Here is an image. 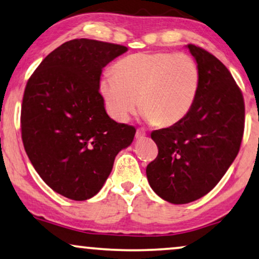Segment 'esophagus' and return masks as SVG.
Here are the masks:
<instances>
[{
	"label": "esophagus",
	"mask_w": 259,
	"mask_h": 259,
	"mask_svg": "<svg viewBox=\"0 0 259 259\" xmlns=\"http://www.w3.org/2000/svg\"><path fill=\"white\" fill-rule=\"evenodd\" d=\"M145 137H146V132H145L143 128L137 130V132H136L137 139H143V138H145Z\"/></svg>",
	"instance_id": "esophagus-1"
}]
</instances>
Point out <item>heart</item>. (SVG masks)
Listing matches in <instances>:
<instances>
[{
    "label": "heart",
    "mask_w": 259,
    "mask_h": 259,
    "mask_svg": "<svg viewBox=\"0 0 259 259\" xmlns=\"http://www.w3.org/2000/svg\"><path fill=\"white\" fill-rule=\"evenodd\" d=\"M200 69L196 60L172 52L137 53L113 67L99 91L108 114L125 122L138 105L145 119L169 127L185 119L200 90Z\"/></svg>",
    "instance_id": "heart-1"
}]
</instances>
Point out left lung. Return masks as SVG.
I'll use <instances>...</instances> for the list:
<instances>
[{
  "label": "left lung",
  "mask_w": 259,
  "mask_h": 259,
  "mask_svg": "<svg viewBox=\"0 0 259 259\" xmlns=\"http://www.w3.org/2000/svg\"><path fill=\"white\" fill-rule=\"evenodd\" d=\"M200 69V90L185 119L153 131L158 155L146 167L155 193L172 204L207 194L238 154L245 122L242 91L211 53L187 45Z\"/></svg>",
  "instance_id": "obj_1"
}]
</instances>
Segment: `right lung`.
I'll return each mask as SVG.
<instances>
[{
	"label": "right lung",
	"mask_w": 259,
	"mask_h": 259,
	"mask_svg": "<svg viewBox=\"0 0 259 259\" xmlns=\"http://www.w3.org/2000/svg\"><path fill=\"white\" fill-rule=\"evenodd\" d=\"M125 52L121 45L75 38L46 56L28 79L24 150L42 180L69 199L95 196L116 154L133 141L136 127L109 118L99 92L102 68Z\"/></svg>",
	"instance_id": "obj_1"
}]
</instances>
